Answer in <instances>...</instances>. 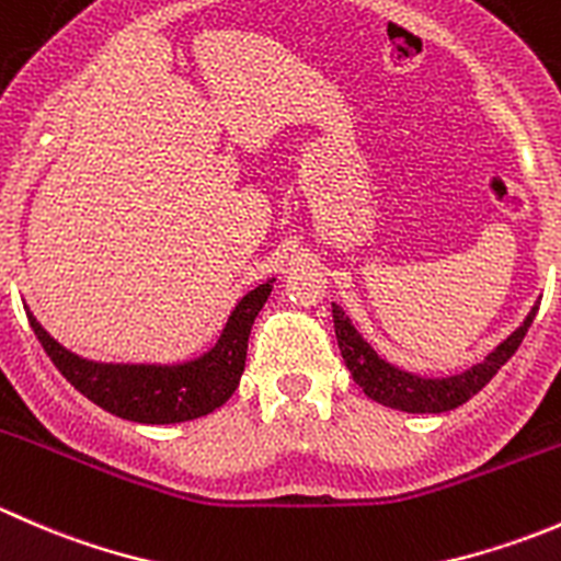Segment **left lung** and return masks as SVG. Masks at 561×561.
I'll return each mask as SVG.
<instances>
[{"instance_id": "left-lung-1", "label": "left lung", "mask_w": 561, "mask_h": 561, "mask_svg": "<svg viewBox=\"0 0 561 561\" xmlns=\"http://www.w3.org/2000/svg\"><path fill=\"white\" fill-rule=\"evenodd\" d=\"M331 312L344 364H347L353 380L364 388V393L369 396V399H375L377 404L382 407H390V410L428 412V415H437V412L456 410L463 401L472 399L478 390L489 386L491 377L513 358L518 344L524 342L526 331H529L531 320H535L537 314V304L529 309V314L524 317L522 325H518L505 342L496 344L483 360H478V364H472L469 369L456 371V375L448 377H423L415 375V371H407L401 369V366L390 364V360L382 358V355L360 336V331L353 325L350 314L344 312L339 304H331Z\"/></svg>"}]
</instances>
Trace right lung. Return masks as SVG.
<instances>
[{"mask_svg":"<svg viewBox=\"0 0 561 561\" xmlns=\"http://www.w3.org/2000/svg\"><path fill=\"white\" fill-rule=\"evenodd\" d=\"M274 276L239 298L222 333L206 353L175 364H116L92 360L56 342L30 312L32 331L72 388L111 415L149 426L195 421L222 407L239 388L254 317L265 307Z\"/></svg>","mask_w":561,"mask_h":561,"instance_id":"add662e5","label":"right lung"}]
</instances>
